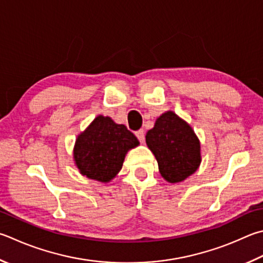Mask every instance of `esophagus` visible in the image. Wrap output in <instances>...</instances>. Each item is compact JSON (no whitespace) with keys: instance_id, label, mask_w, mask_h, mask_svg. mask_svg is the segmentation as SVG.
I'll use <instances>...</instances> for the list:
<instances>
[{"instance_id":"obj_1","label":"esophagus","mask_w":263,"mask_h":263,"mask_svg":"<svg viewBox=\"0 0 263 263\" xmlns=\"http://www.w3.org/2000/svg\"><path fill=\"white\" fill-rule=\"evenodd\" d=\"M136 136H137L138 139H139V141L141 142V144L145 141V132H144V130L137 131V132H136Z\"/></svg>"}]
</instances>
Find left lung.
<instances>
[{"label": "left lung", "instance_id": "8db88e82", "mask_svg": "<svg viewBox=\"0 0 263 263\" xmlns=\"http://www.w3.org/2000/svg\"><path fill=\"white\" fill-rule=\"evenodd\" d=\"M146 144L168 183L185 180L201 163L199 138L187 122L171 110L157 117L154 127L147 132Z\"/></svg>", "mask_w": 263, "mask_h": 263}]
</instances>
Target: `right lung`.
<instances>
[{
  "instance_id": "obj_1",
  "label": "right lung",
  "mask_w": 263,
  "mask_h": 263,
  "mask_svg": "<svg viewBox=\"0 0 263 263\" xmlns=\"http://www.w3.org/2000/svg\"><path fill=\"white\" fill-rule=\"evenodd\" d=\"M137 146L139 140L125 125L99 115L76 139L73 161L85 177L109 183L121 171L127 152Z\"/></svg>"
}]
</instances>
